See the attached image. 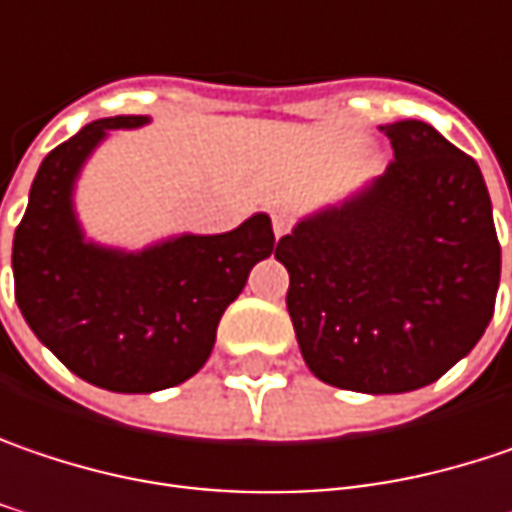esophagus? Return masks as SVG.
<instances>
[{"instance_id":"esophagus-1","label":"esophagus","mask_w":512,"mask_h":512,"mask_svg":"<svg viewBox=\"0 0 512 512\" xmlns=\"http://www.w3.org/2000/svg\"><path fill=\"white\" fill-rule=\"evenodd\" d=\"M272 228H275V237H284L286 231L292 228V214L284 211V208H278V211L272 214Z\"/></svg>"}]
</instances>
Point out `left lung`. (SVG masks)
Masks as SVG:
<instances>
[{
    "mask_svg": "<svg viewBox=\"0 0 512 512\" xmlns=\"http://www.w3.org/2000/svg\"><path fill=\"white\" fill-rule=\"evenodd\" d=\"M394 162L278 240L307 368L359 394L423 388L461 362L496 310L501 246L472 156L426 121L379 127Z\"/></svg>",
    "mask_w": 512,
    "mask_h": 512,
    "instance_id": "left-lung-1",
    "label": "left lung"
}]
</instances>
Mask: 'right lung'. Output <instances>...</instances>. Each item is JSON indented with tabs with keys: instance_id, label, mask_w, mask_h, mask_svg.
Returning a JSON list of instances; mask_svg holds the SVG:
<instances>
[{
	"instance_id": "add662e5",
	"label": "right lung",
	"mask_w": 512,
	"mask_h": 512,
	"mask_svg": "<svg viewBox=\"0 0 512 512\" xmlns=\"http://www.w3.org/2000/svg\"><path fill=\"white\" fill-rule=\"evenodd\" d=\"M147 121L101 118L54 147L34 176L11 257L16 304L34 336L72 374L118 394L191 379L252 266L275 249L266 214L226 234H182L144 252L89 243L72 205L77 173L106 130Z\"/></svg>"
}]
</instances>
